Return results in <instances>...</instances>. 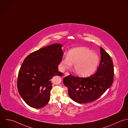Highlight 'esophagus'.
I'll list each match as a JSON object with an SVG mask.
<instances>
[{
  "mask_svg": "<svg viewBox=\"0 0 128 128\" xmlns=\"http://www.w3.org/2000/svg\"><path fill=\"white\" fill-rule=\"evenodd\" d=\"M69 75V73L68 72H65V74H64V77H65L66 76H68Z\"/></svg>",
  "mask_w": 128,
  "mask_h": 128,
  "instance_id": "34e87169",
  "label": "esophagus"
}]
</instances>
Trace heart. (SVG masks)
<instances>
[{
  "instance_id": "obj_1",
  "label": "heart",
  "mask_w": 128,
  "mask_h": 128,
  "mask_svg": "<svg viewBox=\"0 0 128 128\" xmlns=\"http://www.w3.org/2000/svg\"><path fill=\"white\" fill-rule=\"evenodd\" d=\"M99 61L98 55L89 49L80 47L71 49L67 56H64L61 61L62 69L71 68L74 65L75 73L81 77L92 75L96 70Z\"/></svg>"
}]
</instances>
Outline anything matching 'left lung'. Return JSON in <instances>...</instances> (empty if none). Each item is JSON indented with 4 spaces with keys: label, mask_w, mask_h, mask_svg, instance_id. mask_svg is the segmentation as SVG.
Segmentation results:
<instances>
[{
    "label": "left lung",
    "mask_w": 128,
    "mask_h": 128,
    "mask_svg": "<svg viewBox=\"0 0 128 128\" xmlns=\"http://www.w3.org/2000/svg\"><path fill=\"white\" fill-rule=\"evenodd\" d=\"M100 53L101 61L94 74L87 78L70 75L63 79L69 96L74 101L80 104L92 102L111 86L114 75L113 62L110 56L102 47Z\"/></svg>",
    "instance_id": "1"
}]
</instances>
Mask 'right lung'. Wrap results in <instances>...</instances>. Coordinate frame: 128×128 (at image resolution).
I'll use <instances>...</instances> for the list:
<instances>
[{"label":"right lung","mask_w":128,"mask_h":128,"mask_svg":"<svg viewBox=\"0 0 128 128\" xmlns=\"http://www.w3.org/2000/svg\"><path fill=\"white\" fill-rule=\"evenodd\" d=\"M63 45L53 44L32 52L24 60L17 78L18 92L25 102L34 108H42L49 102L52 79L62 76L58 71Z\"/></svg>","instance_id":"right-lung-1"}]
</instances>
